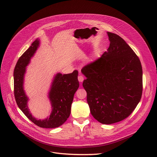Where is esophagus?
<instances>
[{
  "instance_id": "esophagus-1",
  "label": "esophagus",
  "mask_w": 157,
  "mask_h": 157,
  "mask_svg": "<svg viewBox=\"0 0 157 157\" xmlns=\"http://www.w3.org/2000/svg\"><path fill=\"white\" fill-rule=\"evenodd\" d=\"M78 81L80 82V83H82V82H83V80H84V78H83V76H82L81 75L78 76Z\"/></svg>"
}]
</instances>
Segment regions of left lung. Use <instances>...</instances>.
<instances>
[{"label": "left lung", "instance_id": "left-lung-1", "mask_svg": "<svg viewBox=\"0 0 157 157\" xmlns=\"http://www.w3.org/2000/svg\"><path fill=\"white\" fill-rule=\"evenodd\" d=\"M109 47L101 58L82 69L90 113L109 125L127 118L141 101L143 69L134 51L121 37L107 32Z\"/></svg>", "mask_w": 157, "mask_h": 157}]
</instances>
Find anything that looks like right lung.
<instances>
[{
	"instance_id": "obj_1",
	"label": "right lung",
	"mask_w": 157,
	"mask_h": 157,
	"mask_svg": "<svg viewBox=\"0 0 157 157\" xmlns=\"http://www.w3.org/2000/svg\"><path fill=\"white\" fill-rule=\"evenodd\" d=\"M39 44L40 40L37 39L16 63L13 73L15 100L19 108L34 124L42 128H56L64 123L70 116L74 95L79 86L78 72L74 71L67 74L56 73L52 80L48 95L52 109L50 115L44 120H38L32 116L28 106L29 98L25 92L23 84L27 65Z\"/></svg>"
}]
</instances>
